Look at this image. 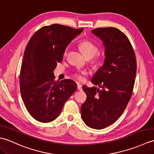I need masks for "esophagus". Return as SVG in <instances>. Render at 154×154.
I'll list each match as a JSON object with an SVG mask.
<instances>
[{
	"instance_id": "1",
	"label": "esophagus",
	"mask_w": 154,
	"mask_h": 154,
	"mask_svg": "<svg viewBox=\"0 0 154 154\" xmlns=\"http://www.w3.org/2000/svg\"><path fill=\"white\" fill-rule=\"evenodd\" d=\"M77 89L79 91L82 90V85L80 83H77Z\"/></svg>"
}]
</instances>
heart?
I'll return each instance as SVG.
<instances>
[{
    "label": "heart",
    "instance_id": "1",
    "mask_svg": "<svg viewBox=\"0 0 154 154\" xmlns=\"http://www.w3.org/2000/svg\"><path fill=\"white\" fill-rule=\"evenodd\" d=\"M79 47L83 54L85 55L87 57H93L92 63L98 65L102 61L103 56L99 53H97L98 47L95 44H94L93 42L89 40H83L79 44ZM67 54V50H66L64 53V55H66ZM87 75V72L85 71H79L77 73H75L73 76L75 78L79 81H83L85 78V75Z\"/></svg>",
    "mask_w": 154,
    "mask_h": 154
}]
</instances>
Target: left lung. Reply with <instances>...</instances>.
Wrapping results in <instances>:
<instances>
[{
    "mask_svg": "<svg viewBox=\"0 0 154 154\" xmlns=\"http://www.w3.org/2000/svg\"><path fill=\"white\" fill-rule=\"evenodd\" d=\"M92 33L103 42L105 59L91 79L96 87H82L87 99L81 109L87 126L100 130L115 122L132 97L136 74L134 51L119 29L98 28Z\"/></svg>",
    "mask_w": 154,
    "mask_h": 154,
    "instance_id": "obj_1",
    "label": "left lung"
}]
</instances>
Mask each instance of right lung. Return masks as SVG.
Returning <instances> with one entry per match:
<instances>
[{"mask_svg": "<svg viewBox=\"0 0 154 154\" xmlns=\"http://www.w3.org/2000/svg\"><path fill=\"white\" fill-rule=\"evenodd\" d=\"M83 30L55 24L39 29L28 42L20 73V89L28 112L39 122H50L57 118L77 89L76 83L71 79L55 81L54 71L63 60L67 45Z\"/></svg>", "mask_w": 154, "mask_h": 154, "instance_id": "obj_1", "label": "right lung"}]
</instances>
